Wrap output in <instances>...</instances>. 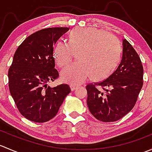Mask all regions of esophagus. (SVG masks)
<instances>
[{"label": "esophagus", "mask_w": 152, "mask_h": 152, "mask_svg": "<svg viewBox=\"0 0 152 152\" xmlns=\"http://www.w3.org/2000/svg\"><path fill=\"white\" fill-rule=\"evenodd\" d=\"M70 90H71V91H73V90H76V88L78 87V85H70Z\"/></svg>", "instance_id": "1"}]
</instances>
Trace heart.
<instances>
[{"label": "heart", "mask_w": 152, "mask_h": 152, "mask_svg": "<svg viewBox=\"0 0 152 152\" xmlns=\"http://www.w3.org/2000/svg\"><path fill=\"white\" fill-rule=\"evenodd\" d=\"M74 52H79L80 62L69 65L61 73L67 83L79 85L92 76L94 80H103L115 70L121 56L120 43L115 37L94 28L73 29L68 42L59 40L53 49L56 65L62 67L71 62Z\"/></svg>", "instance_id": "obj_1"}]
</instances>
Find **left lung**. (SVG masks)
I'll list each match as a JSON object with an SVG mask.
<instances>
[{"label":"left lung","instance_id":"1","mask_svg":"<svg viewBox=\"0 0 152 152\" xmlns=\"http://www.w3.org/2000/svg\"><path fill=\"white\" fill-rule=\"evenodd\" d=\"M121 63L105 80L89 84L87 104L91 114L103 122H114L129 113L142 87L143 67L134 48L122 40Z\"/></svg>","mask_w":152,"mask_h":152}]
</instances>
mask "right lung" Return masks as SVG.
Segmentation results:
<instances>
[{
    "label": "right lung",
    "instance_id": "add662e5",
    "mask_svg": "<svg viewBox=\"0 0 152 152\" xmlns=\"http://www.w3.org/2000/svg\"><path fill=\"white\" fill-rule=\"evenodd\" d=\"M68 30L59 27L38 31L15 51L8 73L9 87L18 110L29 121L43 123L53 118L70 93L67 85H48L59 77L53 45Z\"/></svg>",
    "mask_w": 152,
    "mask_h": 152
}]
</instances>
